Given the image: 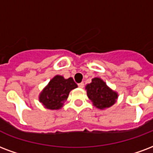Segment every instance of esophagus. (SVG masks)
I'll use <instances>...</instances> for the list:
<instances>
[{"label": "esophagus", "instance_id": "1", "mask_svg": "<svg viewBox=\"0 0 153 153\" xmlns=\"http://www.w3.org/2000/svg\"><path fill=\"white\" fill-rule=\"evenodd\" d=\"M78 86H79V87H80V88H83V87H84V83H83V82H80V83L78 84Z\"/></svg>", "mask_w": 153, "mask_h": 153}]
</instances>
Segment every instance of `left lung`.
I'll use <instances>...</instances> for the list:
<instances>
[{
    "instance_id": "left-lung-1",
    "label": "left lung",
    "mask_w": 153,
    "mask_h": 153,
    "mask_svg": "<svg viewBox=\"0 0 153 153\" xmlns=\"http://www.w3.org/2000/svg\"><path fill=\"white\" fill-rule=\"evenodd\" d=\"M87 96L95 108L103 110L109 108L116 102L118 93L108 87L100 78L92 79L91 82L86 86Z\"/></svg>"
}]
</instances>
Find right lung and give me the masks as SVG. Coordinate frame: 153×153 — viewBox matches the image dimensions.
Returning a JSON list of instances; mask_svg holds the SVG:
<instances>
[{"label": "right lung", "instance_id": "right-lung-1", "mask_svg": "<svg viewBox=\"0 0 153 153\" xmlns=\"http://www.w3.org/2000/svg\"><path fill=\"white\" fill-rule=\"evenodd\" d=\"M78 87L72 78L65 79L62 75H56L42 91L39 102L44 108L50 110H58L63 107L71 91Z\"/></svg>", "mask_w": 153, "mask_h": 153}]
</instances>
